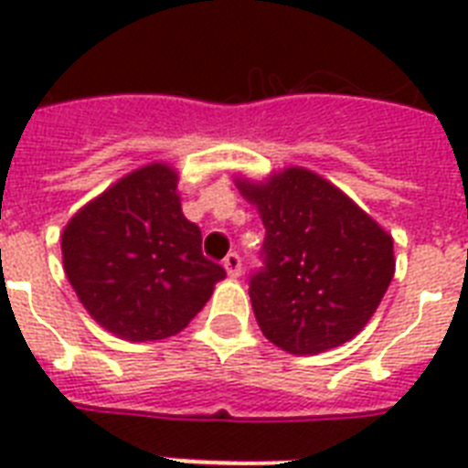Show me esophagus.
Returning <instances> with one entry per match:
<instances>
[{
	"mask_svg": "<svg viewBox=\"0 0 468 468\" xmlns=\"http://www.w3.org/2000/svg\"><path fill=\"white\" fill-rule=\"evenodd\" d=\"M223 267H226V271L230 274V277H240V271H242V260L238 252H230V255L223 260Z\"/></svg>",
	"mask_w": 468,
	"mask_h": 468,
	"instance_id": "34e87169",
	"label": "esophagus"
}]
</instances>
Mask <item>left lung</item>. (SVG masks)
<instances>
[{"label":"left lung","instance_id":"left-lung-1","mask_svg":"<svg viewBox=\"0 0 468 468\" xmlns=\"http://www.w3.org/2000/svg\"><path fill=\"white\" fill-rule=\"evenodd\" d=\"M264 223L262 267L250 274L260 330L292 355L352 340L393 279V240L337 186L292 167L270 184L240 182Z\"/></svg>","mask_w":468,"mask_h":468}]
</instances>
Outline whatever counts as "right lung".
Listing matches in <instances>:
<instances>
[{"label":"right lung","mask_w":468,"mask_h":468,"mask_svg":"<svg viewBox=\"0 0 468 468\" xmlns=\"http://www.w3.org/2000/svg\"><path fill=\"white\" fill-rule=\"evenodd\" d=\"M62 264L99 325L133 342L189 325L226 277L184 218L176 175L148 165L87 204L62 233Z\"/></svg>","instance_id":"add662e5"}]
</instances>
